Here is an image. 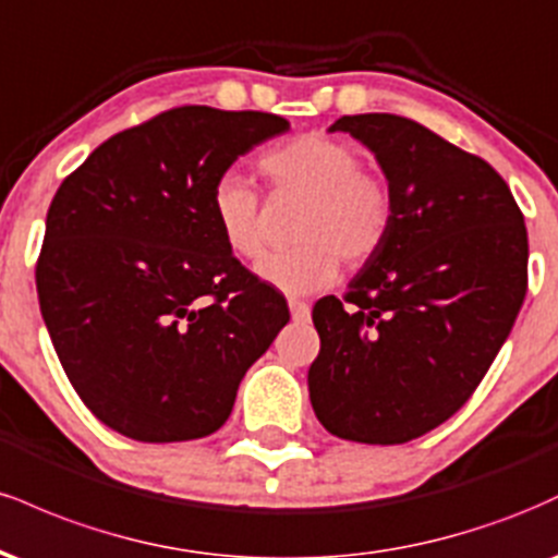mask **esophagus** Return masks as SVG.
<instances>
[{
    "mask_svg": "<svg viewBox=\"0 0 558 558\" xmlns=\"http://www.w3.org/2000/svg\"><path fill=\"white\" fill-rule=\"evenodd\" d=\"M288 306H291V317L299 319V323H304V319H310V304L301 299H291L288 301Z\"/></svg>",
    "mask_w": 558,
    "mask_h": 558,
    "instance_id": "34e87169",
    "label": "esophagus"
}]
</instances>
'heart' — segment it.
<instances>
[{
	"instance_id": "obj_1",
	"label": "heart",
	"mask_w": 558,
	"mask_h": 558,
	"mask_svg": "<svg viewBox=\"0 0 558 558\" xmlns=\"http://www.w3.org/2000/svg\"><path fill=\"white\" fill-rule=\"evenodd\" d=\"M272 198H301L293 217V246L265 254L257 275L286 293L328 288L349 267L369 262L386 246L396 220L388 178L362 168V151L328 133H301L259 157ZM209 213L230 254L254 259L265 243L262 196L241 175L217 178Z\"/></svg>"
}]
</instances>
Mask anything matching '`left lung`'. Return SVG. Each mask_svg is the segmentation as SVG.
Here are the masks:
<instances>
[{
	"label": "left lung",
	"mask_w": 558,
	"mask_h": 558,
	"mask_svg": "<svg viewBox=\"0 0 558 558\" xmlns=\"http://www.w3.org/2000/svg\"><path fill=\"white\" fill-rule=\"evenodd\" d=\"M330 131L375 151L396 220L343 299L312 310V409L343 440L407 444L457 414L496 360L527 293V228L504 178L430 128L373 112Z\"/></svg>",
	"instance_id": "left-lung-1"
}]
</instances>
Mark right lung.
<instances>
[{
  "label": "right lung",
  "instance_id": "add662e5",
  "mask_svg": "<svg viewBox=\"0 0 558 558\" xmlns=\"http://www.w3.org/2000/svg\"><path fill=\"white\" fill-rule=\"evenodd\" d=\"M283 131L270 112L172 107L96 146L57 189L38 304L75 393L125 438L220 430L241 377L291 319L209 213L217 178Z\"/></svg>",
  "mask_w": 558,
  "mask_h": 558
}]
</instances>
